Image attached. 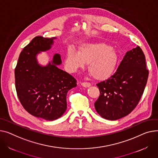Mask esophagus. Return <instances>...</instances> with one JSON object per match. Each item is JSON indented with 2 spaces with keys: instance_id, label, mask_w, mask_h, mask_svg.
Instances as JSON below:
<instances>
[{
  "instance_id": "1",
  "label": "esophagus",
  "mask_w": 158,
  "mask_h": 158,
  "mask_svg": "<svg viewBox=\"0 0 158 158\" xmlns=\"http://www.w3.org/2000/svg\"><path fill=\"white\" fill-rule=\"evenodd\" d=\"M81 85L85 88H89V86H91V84L89 82H82Z\"/></svg>"
}]
</instances>
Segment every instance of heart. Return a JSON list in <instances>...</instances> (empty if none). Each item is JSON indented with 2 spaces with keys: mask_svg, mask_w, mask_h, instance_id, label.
Masks as SVG:
<instances>
[{
  "mask_svg": "<svg viewBox=\"0 0 158 158\" xmlns=\"http://www.w3.org/2000/svg\"><path fill=\"white\" fill-rule=\"evenodd\" d=\"M119 56L113 48L105 43H85L81 44L78 51L68 48L65 59L67 70L76 72L88 63L89 75L98 81L106 80L114 72Z\"/></svg>",
  "mask_w": 158,
  "mask_h": 158,
  "instance_id": "obj_1",
  "label": "heart"
}]
</instances>
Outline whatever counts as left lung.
<instances>
[{
  "mask_svg": "<svg viewBox=\"0 0 158 158\" xmlns=\"http://www.w3.org/2000/svg\"><path fill=\"white\" fill-rule=\"evenodd\" d=\"M148 76L142 49L136 46L127 52L114 74L97 85L100 92L94 102L98 114L112 121L128 115L140 101Z\"/></svg>",
  "mask_w": 158,
  "mask_h": 158,
  "instance_id": "obj_1",
  "label": "left lung"
}]
</instances>
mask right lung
Listing matches in <instances>:
<instances>
[{
  "label": "right lung",
  "instance_id": "right-lung-1",
  "mask_svg": "<svg viewBox=\"0 0 158 158\" xmlns=\"http://www.w3.org/2000/svg\"><path fill=\"white\" fill-rule=\"evenodd\" d=\"M56 37L37 36L19 55L15 69L18 97L31 115L47 121L60 118L67 110V94L77 86L76 80L57 66L61 56L55 53L46 66L40 65L37 55L49 51Z\"/></svg>",
  "mask_w": 158,
  "mask_h": 158
}]
</instances>
